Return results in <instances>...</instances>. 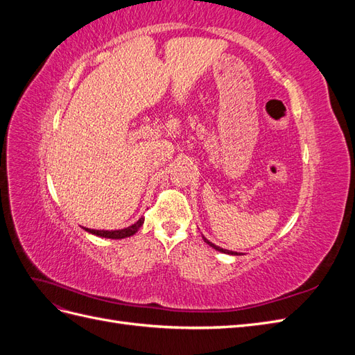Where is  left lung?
Returning <instances> with one entry per match:
<instances>
[{
	"label": "left lung",
	"instance_id": "obj_1",
	"mask_svg": "<svg viewBox=\"0 0 355 355\" xmlns=\"http://www.w3.org/2000/svg\"><path fill=\"white\" fill-rule=\"evenodd\" d=\"M204 239V237H202ZM204 241H206L209 245H211L213 249H216V250H219V252H223V253H228V254H237V252H231V250H225V249H220V247H218V245H214V244H211L209 240H206L204 239Z\"/></svg>",
	"mask_w": 355,
	"mask_h": 355
}]
</instances>
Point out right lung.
I'll return each mask as SVG.
<instances>
[{"label": "right lung", "mask_w": 355, "mask_h": 355, "mask_svg": "<svg viewBox=\"0 0 355 355\" xmlns=\"http://www.w3.org/2000/svg\"><path fill=\"white\" fill-rule=\"evenodd\" d=\"M142 223H144V218H141V219H139L136 223H133L132 227L124 228V230H118V231H96V230H89V228H84V230H85V231H89V232H92V234H94V235H99V237H105V239H115V240H118V239L130 237V235L136 234V232H137V230L142 227Z\"/></svg>", "instance_id": "add662e5"}]
</instances>
